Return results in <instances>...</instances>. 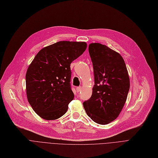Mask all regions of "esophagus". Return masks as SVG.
<instances>
[{"label":"esophagus","mask_w":158,"mask_h":158,"mask_svg":"<svg viewBox=\"0 0 158 158\" xmlns=\"http://www.w3.org/2000/svg\"><path fill=\"white\" fill-rule=\"evenodd\" d=\"M81 89H82V87L81 86H79V87H77L76 88V90L77 92H79L80 91H81Z\"/></svg>","instance_id":"esophagus-1"}]
</instances>
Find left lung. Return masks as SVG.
<instances>
[{"mask_svg": "<svg viewBox=\"0 0 158 158\" xmlns=\"http://www.w3.org/2000/svg\"><path fill=\"white\" fill-rule=\"evenodd\" d=\"M95 85L92 97L83 102L87 114L105 125L117 118L126 103L130 81L125 61L120 54L98 43L89 45Z\"/></svg>", "mask_w": 158, "mask_h": 158, "instance_id": "obj_1", "label": "left lung"}]
</instances>
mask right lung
Wrapping results in <instances>:
<instances>
[{
  "label": "right lung",
  "instance_id": "add662e5",
  "mask_svg": "<svg viewBox=\"0 0 158 158\" xmlns=\"http://www.w3.org/2000/svg\"><path fill=\"white\" fill-rule=\"evenodd\" d=\"M85 42L61 41L41 49L26 76L27 100L37 114L47 120L60 118L74 94L70 64L83 53Z\"/></svg>",
  "mask_w": 158,
  "mask_h": 158
}]
</instances>
